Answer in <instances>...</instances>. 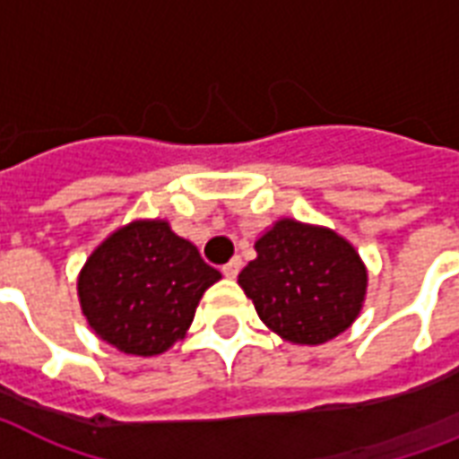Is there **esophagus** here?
I'll return each mask as SVG.
<instances>
[{
	"mask_svg": "<svg viewBox=\"0 0 459 459\" xmlns=\"http://www.w3.org/2000/svg\"><path fill=\"white\" fill-rule=\"evenodd\" d=\"M241 270V258L239 255H234L232 261L227 263V265H222V273H225V278H237Z\"/></svg>",
	"mask_w": 459,
	"mask_h": 459,
	"instance_id": "obj_1",
	"label": "esophagus"
}]
</instances>
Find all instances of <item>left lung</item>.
<instances>
[{"label":"left lung","mask_w":459,"mask_h":459,"mask_svg":"<svg viewBox=\"0 0 459 459\" xmlns=\"http://www.w3.org/2000/svg\"><path fill=\"white\" fill-rule=\"evenodd\" d=\"M366 282L350 241L292 218L255 239V258L239 273L258 318L294 344H323L350 328L364 307Z\"/></svg>","instance_id":"left-lung-1"}]
</instances>
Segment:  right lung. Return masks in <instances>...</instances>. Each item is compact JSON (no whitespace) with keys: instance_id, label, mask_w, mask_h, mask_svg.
Segmentation results:
<instances>
[{"instance_id":"1","label":"right lung","mask_w":459,"mask_h":459,"mask_svg":"<svg viewBox=\"0 0 459 459\" xmlns=\"http://www.w3.org/2000/svg\"><path fill=\"white\" fill-rule=\"evenodd\" d=\"M220 273L167 220H134L88 255L78 299L95 335L126 354L155 357L186 335Z\"/></svg>"}]
</instances>
